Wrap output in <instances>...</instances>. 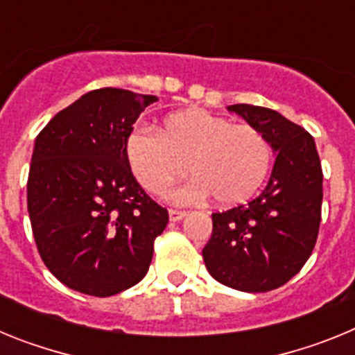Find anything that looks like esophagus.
I'll return each instance as SVG.
<instances>
[{"instance_id": "esophagus-1", "label": "esophagus", "mask_w": 355, "mask_h": 355, "mask_svg": "<svg viewBox=\"0 0 355 355\" xmlns=\"http://www.w3.org/2000/svg\"><path fill=\"white\" fill-rule=\"evenodd\" d=\"M187 211H181V209H168V216H171V222H180L181 218H184Z\"/></svg>"}]
</instances>
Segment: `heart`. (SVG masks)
<instances>
[{
  "label": "heart",
  "mask_w": 355,
  "mask_h": 355,
  "mask_svg": "<svg viewBox=\"0 0 355 355\" xmlns=\"http://www.w3.org/2000/svg\"><path fill=\"white\" fill-rule=\"evenodd\" d=\"M126 156L137 180L153 196H165L188 168L196 178L175 199L190 202L213 196L216 205L234 206L263 187L274 150L268 137L252 124L187 110L171 115L162 133L149 126L135 128L126 139Z\"/></svg>",
  "instance_id": "heart-1"
}]
</instances>
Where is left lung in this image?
I'll list each match as a JSON object with an SVG mask.
<instances>
[{
	"mask_svg": "<svg viewBox=\"0 0 355 355\" xmlns=\"http://www.w3.org/2000/svg\"><path fill=\"white\" fill-rule=\"evenodd\" d=\"M259 128L277 153L270 181L256 199L211 213V238L202 249L209 274L249 293L283 286L311 256L322 220V165L302 126L270 108L231 105Z\"/></svg>",
	"mask_w": 355,
	"mask_h": 355,
	"instance_id": "1",
	"label": "left lung"
}]
</instances>
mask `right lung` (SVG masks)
I'll return each mask as SVG.
<instances>
[{"label":"right lung","instance_id":"obj_1","mask_svg":"<svg viewBox=\"0 0 355 355\" xmlns=\"http://www.w3.org/2000/svg\"><path fill=\"white\" fill-rule=\"evenodd\" d=\"M155 101L131 90L97 89L37 135L28 174L31 231L44 265L71 290L112 297L149 270L168 211L135 180L126 139Z\"/></svg>","mask_w":355,"mask_h":355}]
</instances>
